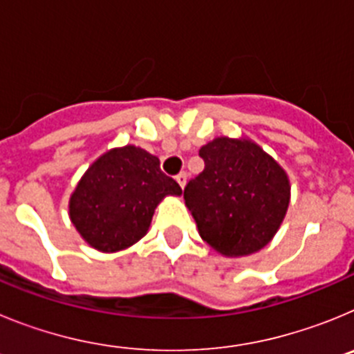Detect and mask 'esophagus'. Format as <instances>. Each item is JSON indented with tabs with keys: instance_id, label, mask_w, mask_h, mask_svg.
<instances>
[{
	"instance_id": "34e87169",
	"label": "esophagus",
	"mask_w": 354,
	"mask_h": 354,
	"mask_svg": "<svg viewBox=\"0 0 354 354\" xmlns=\"http://www.w3.org/2000/svg\"><path fill=\"white\" fill-rule=\"evenodd\" d=\"M175 180H177V183H179V186H180V187L186 186V180H187L186 171H180V174L177 175V177H175Z\"/></svg>"
}]
</instances>
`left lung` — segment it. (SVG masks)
<instances>
[{
	"label": "left lung",
	"mask_w": 354,
	"mask_h": 354,
	"mask_svg": "<svg viewBox=\"0 0 354 354\" xmlns=\"http://www.w3.org/2000/svg\"><path fill=\"white\" fill-rule=\"evenodd\" d=\"M204 170L184 187L202 239L228 257L259 252L289 207L286 171L250 140L216 138L200 149Z\"/></svg>",
	"instance_id": "8db88e82"
}]
</instances>
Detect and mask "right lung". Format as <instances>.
I'll return each instance as SVG.
<instances>
[{"mask_svg":"<svg viewBox=\"0 0 354 354\" xmlns=\"http://www.w3.org/2000/svg\"><path fill=\"white\" fill-rule=\"evenodd\" d=\"M180 193L156 156L127 145L106 152L86 170L72 193L68 212L90 246L118 252L145 236L165 196Z\"/></svg>","mask_w":354,"mask_h":354,"instance_id":"obj_1","label":"right lung"}]
</instances>
